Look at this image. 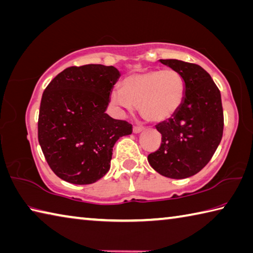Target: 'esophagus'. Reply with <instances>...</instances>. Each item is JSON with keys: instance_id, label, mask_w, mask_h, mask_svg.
<instances>
[{"instance_id": "1", "label": "esophagus", "mask_w": 253, "mask_h": 253, "mask_svg": "<svg viewBox=\"0 0 253 253\" xmlns=\"http://www.w3.org/2000/svg\"><path fill=\"white\" fill-rule=\"evenodd\" d=\"M144 129H145V127H142V126H134V128H132V130H134V132H136V134H138V132H140Z\"/></svg>"}]
</instances>
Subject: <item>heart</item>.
I'll return each mask as SVG.
<instances>
[{
	"mask_svg": "<svg viewBox=\"0 0 253 253\" xmlns=\"http://www.w3.org/2000/svg\"><path fill=\"white\" fill-rule=\"evenodd\" d=\"M186 97V82L174 70L132 73L122 82V89L111 93L117 107L131 112L135 105L146 121L160 123L176 114Z\"/></svg>",
	"mask_w": 253,
	"mask_h": 253,
	"instance_id": "obj_1",
	"label": "heart"
}]
</instances>
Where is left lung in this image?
Listing matches in <instances>:
<instances>
[{"label": "left lung", "instance_id": "obj_1", "mask_svg": "<svg viewBox=\"0 0 253 253\" xmlns=\"http://www.w3.org/2000/svg\"><path fill=\"white\" fill-rule=\"evenodd\" d=\"M186 82V97L171 118L156 128L159 148L148 163L165 177L183 179L199 172L212 158L222 138L223 109L220 90L203 67L178 59H160Z\"/></svg>", "mask_w": 253, "mask_h": 253}]
</instances>
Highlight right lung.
<instances>
[{"instance_id": "add662e5", "label": "right lung", "mask_w": 253, "mask_h": 253, "mask_svg": "<svg viewBox=\"0 0 253 253\" xmlns=\"http://www.w3.org/2000/svg\"><path fill=\"white\" fill-rule=\"evenodd\" d=\"M119 72L114 66H71L50 81L42 95L38 137L57 177L89 185L111 167L113 147L132 126L106 113Z\"/></svg>"}]
</instances>
